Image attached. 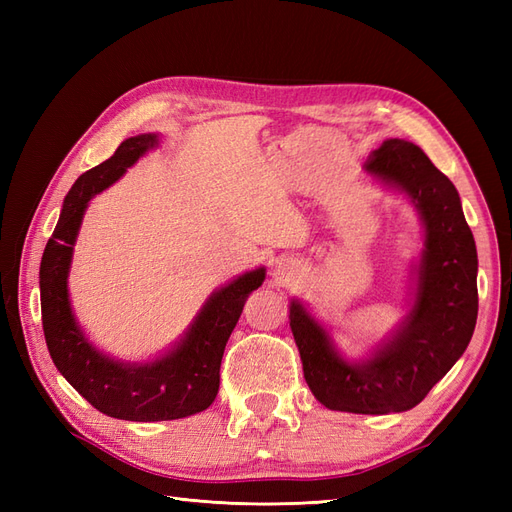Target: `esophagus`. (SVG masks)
Segmentation results:
<instances>
[{
	"label": "esophagus",
	"instance_id": "esophagus-1",
	"mask_svg": "<svg viewBox=\"0 0 512 512\" xmlns=\"http://www.w3.org/2000/svg\"><path fill=\"white\" fill-rule=\"evenodd\" d=\"M277 265H282V262H277ZM277 265H275V269H273V271H275V275H280V273H284V271H282V267H277Z\"/></svg>",
	"mask_w": 512,
	"mask_h": 512
}]
</instances>
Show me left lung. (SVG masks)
<instances>
[{
    "label": "left lung",
    "instance_id": "8db88e82",
    "mask_svg": "<svg viewBox=\"0 0 512 512\" xmlns=\"http://www.w3.org/2000/svg\"><path fill=\"white\" fill-rule=\"evenodd\" d=\"M384 190L404 196L423 226V247L410 265L408 314L363 359H348L331 329L290 301L309 391L324 408L352 414L406 412L421 404L466 352L478 314L476 243L453 181L421 147L386 138L365 166Z\"/></svg>",
    "mask_w": 512,
    "mask_h": 512
}]
</instances>
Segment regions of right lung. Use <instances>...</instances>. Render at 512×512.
Segmentation results:
<instances>
[{
  "mask_svg": "<svg viewBox=\"0 0 512 512\" xmlns=\"http://www.w3.org/2000/svg\"><path fill=\"white\" fill-rule=\"evenodd\" d=\"M158 145L160 134L156 132L130 136L106 162L76 179L40 262L42 329L57 371L102 414L136 423L175 421L213 404L228 337L247 297L262 286L267 275L265 267H258L211 292L179 342L156 359L121 361L89 342L72 312L68 290L85 211L91 198L111 188Z\"/></svg>",
  "mask_w": 512,
  "mask_h": 512,
  "instance_id": "right-lung-1",
  "label": "right lung"
}]
</instances>
